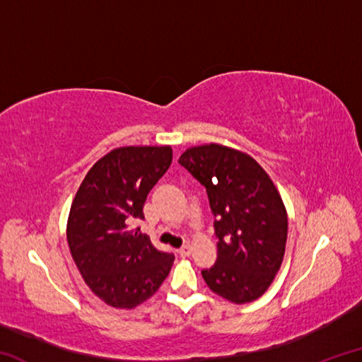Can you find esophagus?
<instances>
[{"instance_id": "1", "label": "esophagus", "mask_w": 362, "mask_h": 362, "mask_svg": "<svg viewBox=\"0 0 362 362\" xmlns=\"http://www.w3.org/2000/svg\"><path fill=\"white\" fill-rule=\"evenodd\" d=\"M189 254H192V246H189V244H185V246H182L179 249V255L180 257H188Z\"/></svg>"}]
</instances>
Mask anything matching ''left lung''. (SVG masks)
Wrapping results in <instances>:
<instances>
[{
  "label": "left lung",
  "instance_id": "obj_1",
  "mask_svg": "<svg viewBox=\"0 0 362 362\" xmlns=\"http://www.w3.org/2000/svg\"><path fill=\"white\" fill-rule=\"evenodd\" d=\"M206 188L214 214L217 260L201 274L217 296L247 303L265 292L279 272L287 240V214L259 163L222 145L188 148L179 159Z\"/></svg>",
  "mask_w": 362,
  "mask_h": 362
}]
</instances>
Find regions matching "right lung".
<instances>
[{"mask_svg": "<svg viewBox=\"0 0 362 362\" xmlns=\"http://www.w3.org/2000/svg\"><path fill=\"white\" fill-rule=\"evenodd\" d=\"M173 163L170 146H124L99 159L73 199L66 240L86 284L115 308H134L155 293L174 254L134 226L146 196Z\"/></svg>", "mask_w": 362, "mask_h": 362, "instance_id": "add662e5", "label": "right lung"}]
</instances>
